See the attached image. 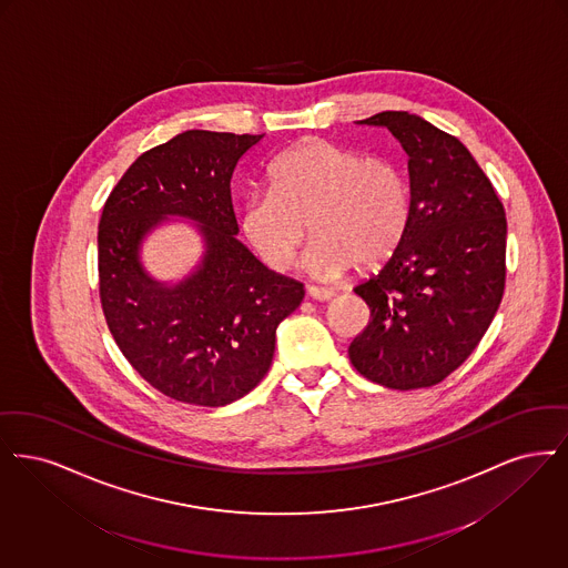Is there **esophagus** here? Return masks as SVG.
I'll return each mask as SVG.
<instances>
[{
    "label": "esophagus",
    "instance_id": "obj_1",
    "mask_svg": "<svg viewBox=\"0 0 568 568\" xmlns=\"http://www.w3.org/2000/svg\"><path fill=\"white\" fill-rule=\"evenodd\" d=\"M307 296H312L314 301H328L335 296V293L328 288H321V286H307Z\"/></svg>",
    "mask_w": 568,
    "mask_h": 568
}]
</instances>
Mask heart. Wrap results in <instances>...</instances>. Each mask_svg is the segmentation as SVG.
<instances>
[{"label": "heart", "mask_w": 568, "mask_h": 568, "mask_svg": "<svg viewBox=\"0 0 568 568\" xmlns=\"http://www.w3.org/2000/svg\"><path fill=\"white\" fill-rule=\"evenodd\" d=\"M412 219V189L400 165L331 140L310 138L270 165V193L247 197L242 229L275 270L293 265L310 231L305 267L337 277L373 270L400 246Z\"/></svg>", "instance_id": "obj_1"}]
</instances>
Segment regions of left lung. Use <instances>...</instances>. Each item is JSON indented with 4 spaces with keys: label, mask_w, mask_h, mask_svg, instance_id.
Instances as JSON below:
<instances>
[{
    "label": "left lung",
    "mask_w": 568,
    "mask_h": 568,
    "mask_svg": "<svg viewBox=\"0 0 568 568\" xmlns=\"http://www.w3.org/2000/svg\"><path fill=\"white\" fill-rule=\"evenodd\" d=\"M409 154L412 219L384 270L354 293L369 324L354 369L393 390L430 388L481 342L505 293L507 219L493 182L454 135L407 112H379Z\"/></svg>",
    "instance_id": "obj_1"
}]
</instances>
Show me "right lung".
I'll return each mask as SVG.
<instances>
[{"mask_svg": "<svg viewBox=\"0 0 568 568\" xmlns=\"http://www.w3.org/2000/svg\"><path fill=\"white\" fill-rule=\"evenodd\" d=\"M263 135L191 129L146 150L105 199L98 231L99 298L124 358L173 400L222 407L272 367L275 328L303 284L265 270L237 235L231 175ZM165 213L201 221L202 270L175 290L141 272L136 247Z\"/></svg>", "mask_w": 568, "mask_h": 568, "instance_id": "right-lung-1", "label": "right lung"}]
</instances>
